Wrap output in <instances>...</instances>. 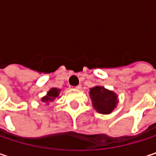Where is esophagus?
Wrapping results in <instances>:
<instances>
[{
  "label": "esophagus",
  "mask_w": 156,
  "mask_h": 156,
  "mask_svg": "<svg viewBox=\"0 0 156 156\" xmlns=\"http://www.w3.org/2000/svg\"><path fill=\"white\" fill-rule=\"evenodd\" d=\"M75 88L79 90V89H81V86H80V85H78V86H77V87H75Z\"/></svg>",
  "instance_id": "34e87169"
}]
</instances>
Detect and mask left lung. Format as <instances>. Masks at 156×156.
Here are the masks:
<instances>
[{"label":"left lung","mask_w":156,"mask_h":156,"mask_svg":"<svg viewBox=\"0 0 156 156\" xmlns=\"http://www.w3.org/2000/svg\"><path fill=\"white\" fill-rule=\"evenodd\" d=\"M89 97L94 109L103 115H109L118 104V96L112 90L95 86L89 89Z\"/></svg>","instance_id":"8db88e82"}]
</instances>
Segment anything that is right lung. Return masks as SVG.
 Returning <instances> with one entry per match:
<instances>
[{
	"instance_id": "1",
	"label": "right lung",
	"mask_w": 156,
	"mask_h": 156,
	"mask_svg": "<svg viewBox=\"0 0 156 156\" xmlns=\"http://www.w3.org/2000/svg\"><path fill=\"white\" fill-rule=\"evenodd\" d=\"M59 93H60V89L56 88V87L50 88L47 92L46 96H44L43 98H41V102L44 103V104L48 105L50 102H53L57 98L59 97Z\"/></svg>"
}]
</instances>
